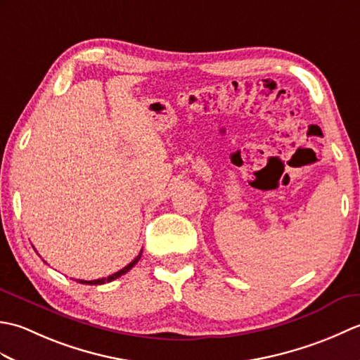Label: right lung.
<instances>
[{
	"label": "right lung",
	"mask_w": 360,
	"mask_h": 360,
	"mask_svg": "<svg viewBox=\"0 0 360 360\" xmlns=\"http://www.w3.org/2000/svg\"><path fill=\"white\" fill-rule=\"evenodd\" d=\"M141 255H142V250H141V254L137 255L131 263H129L128 266H125L124 269H120L119 272H116V274H112V275H110V277H105V278H98V280H91V281H86V280H77L79 283H83V285H103V283H110V281H112V280H116V278H119L120 275H124V274H127L129 269H131V267L139 262L141 259Z\"/></svg>",
	"instance_id": "right-lung-1"
}]
</instances>
